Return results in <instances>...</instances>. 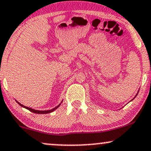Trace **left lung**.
Instances as JSON below:
<instances>
[{
	"label": "left lung",
	"instance_id": "obj_1",
	"mask_svg": "<svg viewBox=\"0 0 151 151\" xmlns=\"http://www.w3.org/2000/svg\"><path fill=\"white\" fill-rule=\"evenodd\" d=\"M138 93H139V92H137V94H138ZM137 94H136V96H134V98L136 97V96H137ZM133 99H132V100H133Z\"/></svg>",
	"mask_w": 151,
	"mask_h": 151
}]
</instances>
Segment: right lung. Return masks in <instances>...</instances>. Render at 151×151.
Here are the masks:
<instances>
[{"label":"right lung","instance_id":"add662e5","mask_svg":"<svg viewBox=\"0 0 151 151\" xmlns=\"http://www.w3.org/2000/svg\"><path fill=\"white\" fill-rule=\"evenodd\" d=\"M16 101L17 102L19 105H20V106H22V107L25 108V109H28V110H29V111H30L31 112H32V113H38V114H46V113H50L53 112V111H55V110L57 109V108H58V107L59 106H60V104H59L58 106H56L55 108H54V109H51V110H47V111H38V110L32 109H31V108H29V107H27V106H25L22 105V104H20L19 102H18L17 101ZM61 102H62V101H61Z\"/></svg>","mask_w":151,"mask_h":151}]
</instances>
